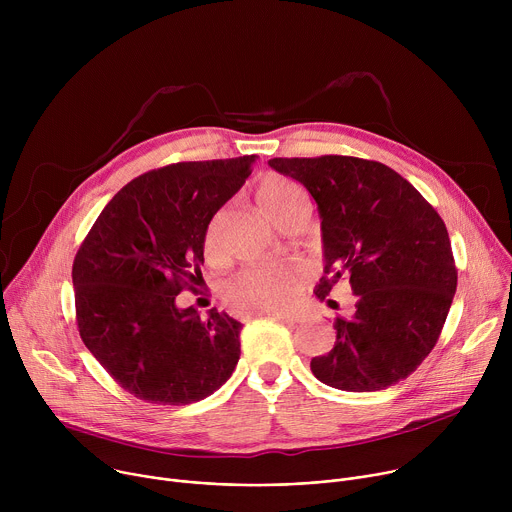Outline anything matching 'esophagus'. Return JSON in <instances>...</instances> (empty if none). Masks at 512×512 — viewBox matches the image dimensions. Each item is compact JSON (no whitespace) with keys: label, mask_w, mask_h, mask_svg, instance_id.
I'll use <instances>...</instances> for the list:
<instances>
[{"label":"esophagus","mask_w":512,"mask_h":512,"mask_svg":"<svg viewBox=\"0 0 512 512\" xmlns=\"http://www.w3.org/2000/svg\"><path fill=\"white\" fill-rule=\"evenodd\" d=\"M263 316H269L273 320H281V322H287V324H298L302 322V314H296V312H279V310H273V312H265Z\"/></svg>","instance_id":"obj_1"}]
</instances>
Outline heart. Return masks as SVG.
<instances>
[{
    "label": "heart",
    "mask_w": 512,
    "mask_h": 512,
    "mask_svg": "<svg viewBox=\"0 0 512 512\" xmlns=\"http://www.w3.org/2000/svg\"><path fill=\"white\" fill-rule=\"evenodd\" d=\"M255 200L259 208L281 227L294 218L308 216V198L298 182L287 176L267 172L257 180ZM223 212H216L206 227L204 249L216 253L221 241ZM300 271L294 265H267L239 271L227 283V298L241 312H271L283 306L298 285Z\"/></svg>",
    "instance_id": "heart-1"
}]
</instances>
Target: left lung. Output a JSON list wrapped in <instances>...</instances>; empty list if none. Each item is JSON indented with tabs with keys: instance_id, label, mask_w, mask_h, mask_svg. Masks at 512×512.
Returning a JSON list of instances; mask_svg holds the SVG:
<instances>
[{
	"instance_id": "obj_1",
	"label": "left lung",
	"mask_w": 512,
	"mask_h": 512,
	"mask_svg": "<svg viewBox=\"0 0 512 512\" xmlns=\"http://www.w3.org/2000/svg\"><path fill=\"white\" fill-rule=\"evenodd\" d=\"M269 166L304 184L318 204V300H328L340 279L356 296L354 314L334 320L332 350L312 358L314 377L354 393L407 379L440 338L458 285L442 216L381 162L320 156L273 158Z\"/></svg>"
}]
</instances>
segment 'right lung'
<instances>
[{
    "label": "right lung",
    "instance_id": "obj_1",
    "mask_svg": "<svg viewBox=\"0 0 512 512\" xmlns=\"http://www.w3.org/2000/svg\"><path fill=\"white\" fill-rule=\"evenodd\" d=\"M255 156L178 162L125 184L72 263L77 326L101 367L133 397L188 405L233 375L243 324L176 306L194 289L216 210L249 178ZM202 277V275H200Z\"/></svg>",
    "mask_w": 512,
    "mask_h": 512
}]
</instances>
